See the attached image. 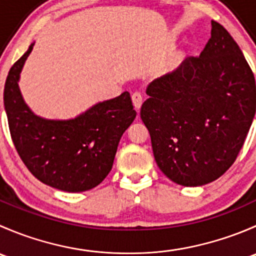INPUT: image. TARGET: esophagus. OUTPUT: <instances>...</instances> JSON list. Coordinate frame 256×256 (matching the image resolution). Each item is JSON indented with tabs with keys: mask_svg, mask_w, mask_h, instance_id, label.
<instances>
[{
	"mask_svg": "<svg viewBox=\"0 0 256 256\" xmlns=\"http://www.w3.org/2000/svg\"><path fill=\"white\" fill-rule=\"evenodd\" d=\"M131 99H132L134 106H135V109L138 112L141 108V105H142V102H144L142 96H141V94H138V92H134V94L131 95Z\"/></svg>",
	"mask_w": 256,
	"mask_h": 256,
	"instance_id": "obj_1",
	"label": "esophagus"
}]
</instances>
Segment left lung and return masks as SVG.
<instances>
[{"mask_svg": "<svg viewBox=\"0 0 256 256\" xmlns=\"http://www.w3.org/2000/svg\"><path fill=\"white\" fill-rule=\"evenodd\" d=\"M141 118L157 166L174 183L213 182L234 164L256 109L255 78L228 30L212 20L200 56L147 86Z\"/></svg>", "mask_w": 256, "mask_h": 256, "instance_id": "left-lung-1", "label": "left lung"}]
</instances>
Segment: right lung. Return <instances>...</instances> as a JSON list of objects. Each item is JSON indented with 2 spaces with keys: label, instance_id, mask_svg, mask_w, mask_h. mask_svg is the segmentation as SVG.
I'll return each mask as SVG.
<instances>
[{
  "label": "right lung",
  "instance_id": "obj_1",
  "mask_svg": "<svg viewBox=\"0 0 256 256\" xmlns=\"http://www.w3.org/2000/svg\"><path fill=\"white\" fill-rule=\"evenodd\" d=\"M34 43L10 69L4 90L12 141L23 164L44 184L84 192L112 171L118 142L136 118L130 94L92 105L69 120L37 116L20 94L18 82Z\"/></svg>",
  "mask_w": 256,
  "mask_h": 256
}]
</instances>
